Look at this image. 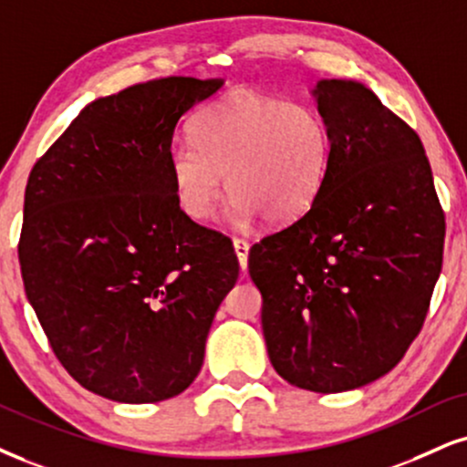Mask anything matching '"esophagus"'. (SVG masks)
Returning a JSON list of instances; mask_svg holds the SVG:
<instances>
[{
    "label": "esophagus",
    "instance_id": "esophagus-1",
    "mask_svg": "<svg viewBox=\"0 0 467 467\" xmlns=\"http://www.w3.org/2000/svg\"><path fill=\"white\" fill-rule=\"evenodd\" d=\"M234 251L238 255L240 268L246 270V266H249V243L243 238H234Z\"/></svg>",
    "mask_w": 467,
    "mask_h": 467
}]
</instances>
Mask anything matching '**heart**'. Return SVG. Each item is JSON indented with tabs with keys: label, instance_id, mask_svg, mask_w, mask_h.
<instances>
[{
	"label": "heart",
	"instance_id": "1",
	"mask_svg": "<svg viewBox=\"0 0 467 467\" xmlns=\"http://www.w3.org/2000/svg\"><path fill=\"white\" fill-rule=\"evenodd\" d=\"M192 141L177 142L169 169L177 203L207 221L223 194H234L235 221L264 216L273 224L301 218L325 186L331 131L316 108L234 90L192 120Z\"/></svg>",
	"mask_w": 467,
	"mask_h": 467
}]
</instances>
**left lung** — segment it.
Wrapping results in <instances>:
<instances>
[{
    "label": "left lung",
    "instance_id": "obj_1",
    "mask_svg": "<svg viewBox=\"0 0 467 467\" xmlns=\"http://www.w3.org/2000/svg\"><path fill=\"white\" fill-rule=\"evenodd\" d=\"M331 166L314 205L249 251L270 364L336 394L377 381L422 329L446 221L422 140L353 79H320Z\"/></svg>",
    "mask_w": 467,
    "mask_h": 467
}]
</instances>
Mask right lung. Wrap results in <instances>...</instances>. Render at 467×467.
Instances as JSON below:
<instances>
[{"mask_svg": "<svg viewBox=\"0 0 467 467\" xmlns=\"http://www.w3.org/2000/svg\"><path fill=\"white\" fill-rule=\"evenodd\" d=\"M223 79L164 78L84 108L26 186L21 277L65 370L117 402L182 394L238 279L227 235L177 203V120Z\"/></svg>", "mask_w": 467, "mask_h": 467, "instance_id": "1", "label": "right lung"}]
</instances>
